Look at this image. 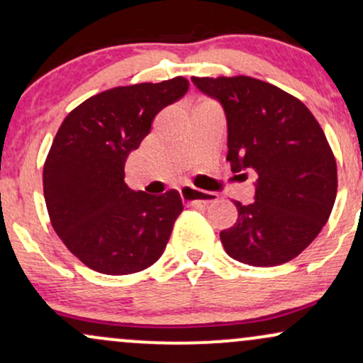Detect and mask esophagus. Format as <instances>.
Segmentation results:
<instances>
[{"instance_id": "34e87169", "label": "esophagus", "mask_w": 363, "mask_h": 363, "mask_svg": "<svg viewBox=\"0 0 363 363\" xmlns=\"http://www.w3.org/2000/svg\"><path fill=\"white\" fill-rule=\"evenodd\" d=\"M181 198H182V201L191 203V205H194V203H199V205H208V203L216 201V199H218V194L210 193V191H199V189H194V187L184 186L181 189Z\"/></svg>"}]
</instances>
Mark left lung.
Returning <instances> with one entry per match:
<instances>
[{"instance_id": "1", "label": "left lung", "mask_w": 363, "mask_h": 363, "mask_svg": "<svg viewBox=\"0 0 363 363\" xmlns=\"http://www.w3.org/2000/svg\"><path fill=\"white\" fill-rule=\"evenodd\" d=\"M222 106L232 172H256L254 201H235L237 222L220 232L232 259L269 268L294 259L328 222L336 160L324 131L298 99L249 77L191 78Z\"/></svg>"}]
</instances>
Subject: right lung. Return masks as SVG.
Instances as JSON below:
<instances>
[{"label":"right lung","mask_w":363,"mask_h":363,"mask_svg":"<svg viewBox=\"0 0 363 363\" xmlns=\"http://www.w3.org/2000/svg\"><path fill=\"white\" fill-rule=\"evenodd\" d=\"M187 89L182 77L118 86L80 104L57 129L44 164L45 206L60 239L94 272L136 273L164 254L181 196L129 189L124 165L153 118Z\"/></svg>","instance_id":"right-lung-1"}]
</instances>
